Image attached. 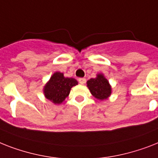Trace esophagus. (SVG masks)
Returning a JSON list of instances; mask_svg holds the SVG:
<instances>
[{
	"label": "esophagus",
	"instance_id": "esophagus-1",
	"mask_svg": "<svg viewBox=\"0 0 158 158\" xmlns=\"http://www.w3.org/2000/svg\"><path fill=\"white\" fill-rule=\"evenodd\" d=\"M78 81H79V83H80V84H84V83H86V79H84V78H79V79H78Z\"/></svg>",
	"mask_w": 158,
	"mask_h": 158
}]
</instances>
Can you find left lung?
<instances>
[{"label": "left lung", "mask_w": 158, "mask_h": 158, "mask_svg": "<svg viewBox=\"0 0 158 158\" xmlns=\"http://www.w3.org/2000/svg\"><path fill=\"white\" fill-rule=\"evenodd\" d=\"M87 86L92 96L97 99L105 100L111 94V87L103 75H98L97 78L89 79L87 82Z\"/></svg>", "instance_id": "1"}]
</instances>
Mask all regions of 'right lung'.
Returning <instances> with one entry per match:
<instances>
[{
  "label": "right lung",
  "instance_id": "right-lung-1",
  "mask_svg": "<svg viewBox=\"0 0 158 158\" xmlns=\"http://www.w3.org/2000/svg\"><path fill=\"white\" fill-rule=\"evenodd\" d=\"M77 84L78 82L75 79L65 78L62 73L56 72L45 85L44 92L47 99L54 104H60L69 96L73 86Z\"/></svg>",
  "mask_w": 158,
  "mask_h": 158
}]
</instances>
